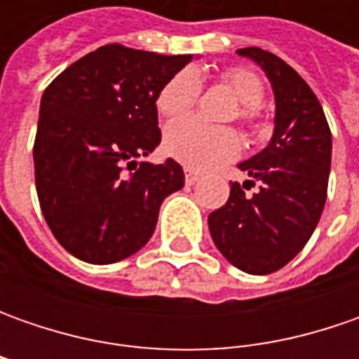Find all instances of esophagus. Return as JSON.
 <instances>
[{"label": "esophagus", "mask_w": 359, "mask_h": 359, "mask_svg": "<svg viewBox=\"0 0 359 359\" xmlns=\"http://www.w3.org/2000/svg\"><path fill=\"white\" fill-rule=\"evenodd\" d=\"M184 173H186V184H189V186H191V184H196V182L201 177V173L196 172V170H191V168H186Z\"/></svg>", "instance_id": "1"}]
</instances>
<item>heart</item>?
Segmentation results:
<instances>
[{"mask_svg":"<svg viewBox=\"0 0 359 359\" xmlns=\"http://www.w3.org/2000/svg\"><path fill=\"white\" fill-rule=\"evenodd\" d=\"M233 97L240 102L238 118L254 126L259 118V105L266 97V83L248 67H228L219 76ZM201 79L196 69L186 67L172 76L159 90L156 107L163 118H180L198 104ZM163 149L187 168H212L240 154V137L228 128H212L198 118L175 119L163 133Z\"/></svg>","mask_w":359,"mask_h":359,"instance_id":"b5f03b06","label":"heart"}]
</instances>
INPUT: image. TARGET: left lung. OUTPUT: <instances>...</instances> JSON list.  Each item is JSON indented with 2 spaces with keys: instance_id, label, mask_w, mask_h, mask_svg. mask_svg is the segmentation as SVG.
I'll return each mask as SVG.
<instances>
[{
  "instance_id": "left-lung-1",
  "label": "left lung",
  "mask_w": 359,
  "mask_h": 359,
  "mask_svg": "<svg viewBox=\"0 0 359 359\" xmlns=\"http://www.w3.org/2000/svg\"><path fill=\"white\" fill-rule=\"evenodd\" d=\"M238 53L262 65L276 95V130L269 145L240 163L252 175L229 182L226 205L208 217L217 250L245 273L282 269L311 238L324 212L332 163V131L311 88L292 65L262 48ZM260 184L248 196L243 187ZM247 189V188H246Z\"/></svg>"
}]
</instances>
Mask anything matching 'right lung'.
I'll list each match as a JSON object with an SVG mask.
<instances>
[{
  "label": "right lung",
  "mask_w": 359,
  "mask_h": 359,
  "mask_svg": "<svg viewBox=\"0 0 359 359\" xmlns=\"http://www.w3.org/2000/svg\"><path fill=\"white\" fill-rule=\"evenodd\" d=\"M191 55L102 46L49 83L34 144L35 187L55 240L88 264L149 241L161 201L184 187L177 161L135 163L161 142L159 90Z\"/></svg>",
  "instance_id": "obj_1"
}]
</instances>
